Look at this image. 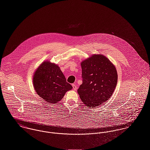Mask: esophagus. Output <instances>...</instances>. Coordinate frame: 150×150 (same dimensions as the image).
<instances>
[{
	"mask_svg": "<svg viewBox=\"0 0 150 150\" xmlns=\"http://www.w3.org/2000/svg\"><path fill=\"white\" fill-rule=\"evenodd\" d=\"M72 86H73V89L74 91L77 90V86L76 85H75V84H73V85H72Z\"/></svg>",
	"mask_w": 150,
	"mask_h": 150,
	"instance_id": "obj_1",
	"label": "esophagus"
}]
</instances>
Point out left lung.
Here are the masks:
<instances>
[{"mask_svg":"<svg viewBox=\"0 0 150 150\" xmlns=\"http://www.w3.org/2000/svg\"><path fill=\"white\" fill-rule=\"evenodd\" d=\"M82 83L77 90L83 104L92 108L109 100L117 82L115 67L103 55H93L81 62Z\"/></svg>","mask_w":150,"mask_h":150,"instance_id":"1","label":"left lung"}]
</instances>
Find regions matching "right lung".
Segmentation results:
<instances>
[{
    "mask_svg": "<svg viewBox=\"0 0 150 150\" xmlns=\"http://www.w3.org/2000/svg\"><path fill=\"white\" fill-rule=\"evenodd\" d=\"M33 85L37 93L49 103L59 101L72 89L58 66L43 62L35 71Z\"/></svg>",
    "mask_w": 150,
    "mask_h": 150,
    "instance_id": "add662e5",
    "label": "right lung"
}]
</instances>
